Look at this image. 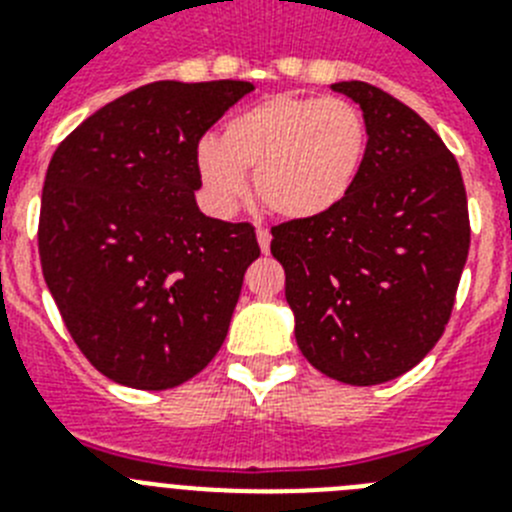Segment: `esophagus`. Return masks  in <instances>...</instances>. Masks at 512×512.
Segmentation results:
<instances>
[{
  "label": "esophagus",
  "instance_id": "esophagus-1",
  "mask_svg": "<svg viewBox=\"0 0 512 512\" xmlns=\"http://www.w3.org/2000/svg\"><path fill=\"white\" fill-rule=\"evenodd\" d=\"M256 241H259L261 251L269 253V248H271V233H269V230H266V228L256 230Z\"/></svg>",
  "mask_w": 512,
  "mask_h": 512
}]
</instances>
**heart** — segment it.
<instances>
[{"mask_svg": "<svg viewBox=\"0 0 512 512\" xmlns=\"http://www.w3.org/2000/svg\"><path fill=\"white\" fill-rule=\"evenodd\" d=\"M366 148L369 128L354 102L274 94L228 117L217 140H200L197 174L217 212L233 210L253 171V192L266 210L310 220L346 200Z\"/></svg>", "mask_w": 512, "mask_h": 512, "instance_id": "heart-1", "label": "heart"}]
</instances>
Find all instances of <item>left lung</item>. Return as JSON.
Listing matches in <instances>:
<instances>
[{
	"label": "left lung",
	"instance_id": "8db88e82",
	"mask_svg": "<svg viewBox=\"0 0 512 512\" xmlns=\"http://www.w3.org/2000/svg\"><path fill=\"white\" fill-rule=\"evenodd\" d=\"M369 128L346 200L271 228L302 356L325 377L369 387L410 372L451 318L469 253L459 164L436 130L366 81H338Z\"/></svg>",
	"mask_w": 512,
	"mask_h": 512
}]
</instances>
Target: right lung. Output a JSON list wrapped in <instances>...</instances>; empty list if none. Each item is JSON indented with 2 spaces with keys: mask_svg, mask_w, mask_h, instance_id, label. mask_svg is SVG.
Listing matches in <instances>:
<instances>
[{
  "mask_svg": "<svg viewBox=\"0 0 512 512\" xmlns=\"http://www.w3.org/2000/svg\"><path fill=\"white\" fill-rule=\"evenodd\" d=\"M248 81H153L56 148L40 202V266L81 354L107 379L169 390L220 351L253 225L200 212V138Z\"/></svg>",
  "mask_w": 512,
  "mask_h": 512,
  "instance_id": "right-lung-1",
  "label": "right lung"
}]
</instances>
